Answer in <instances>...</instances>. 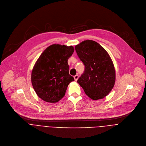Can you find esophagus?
<instances>
[{"label":"esophagus","mask_w":146,"mask_h":146,"mask_svg":"<svg viewBox=\"0 0 146 146\" xmlns=\"http://www.w3.org/2000/svg\"><path fill=\"white\" fill-rule=\"evenodd\" d=\"M74 80L76 81L78 80V74L75 75V76H74Z\"/></svg>","instance_id":"1"}]
</instances>
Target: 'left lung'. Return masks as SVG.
<instances>
[{
  "label": "left lung",
  "mask_w": 146,
  "mask_h": 146,
  "mask_svg": "<svg viewBox=\"0 0 146 146\" xmlns=\"http://www.w3.org/2000/svg\"><path fill=\"white\" fill-rule=\"evenodd\" d=\"M75 50L85 65L84 73L77 82L92 100L104 98L115 82V70L109 54L99 43L91 40L82 41L75 46Z\"/></svg>",
  "instance_id": "obj_1"
}]
</instances>
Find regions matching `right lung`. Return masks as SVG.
Here are the masks:
<instances>
[{
    "label": "right lung",
    "mask_w": 146,
    "mask_h": 146,
    "mask_svg": "<svg viewBox=\"0 0 146 146\" xmlns=\"http://www.w3.org/2000/svg\"><path fill=\"white\" fill-rule=\"evenodd\" d=\"M74 51L72 46L54 44L38 57L33 68L31 82L37 95L48 103L63 98L69 83L74 81L69 73L68 59Z\"/></svg>",
    "instance_id": "obj_1"
}]
</instances>
